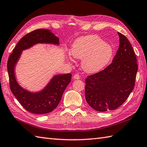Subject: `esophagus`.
Here are the masks:
<instances>
[{
    "mask_svg": "<svg viewBox=\"0 0 147 147\" xmlns=\"http://www.w3.org/2000/svg\"><path fill=\"white\" fill-rule=\"evenodd\" d=\"M74 79H80V76H79V75L78 74H76V75H74Z\"/></svg>",
    "mask_w": 147,
    "mask_h": 147,
    "instance_id": "34e87169",
    "label": "esophagus"
}]
</instances>
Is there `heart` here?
I'll list each match as a JSON object with an SVG mask.
<instances>
[{"instance_id":"heart-1","label":"heart","mask_w":147,"mask_h":147,"mask_svg":"<svg viewBox=\"0 0 147 147\" xmlns=\"http://www.w3.org/2000/svg\"><path fill=\"white\" fill-rule=\"evenodd\" d=\"M113 49L97 35H88L77 38L70 50L72 57L82 61L83 69L88 73L101 70L111 59Z\"/></svg>"}]
</instances>
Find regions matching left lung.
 Segmentation results:
<instances>
[{"label":"left lung","instance_id":"obj_1","mask_svg":"<svg viewBox=\"0 0 147 147\" xmlns=\"http://www.w3.org/2000/svg\"><path fill=\"white\" fill-rule=\"evenodd\" d=\"M118 34L119 45L113 62L86 79V101L97 111L117 109L134 89L138 70L136 55L127 38L119 32Z\"/></svg>","mask_w":147,"mask_h":147}]
</instances>
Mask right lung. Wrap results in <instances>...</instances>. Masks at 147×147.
Returning <instances> with one entry per match:
<instances>
[{"mask_svg":"<svg viewBox=\"0 0 147 147\" xmlns=\"http://www.w3.org/2000/svg\"><path fill=\"white\" fill-rule=\"evenodd\" d=\"M37 43L59 44V39L48 29H39L22 37L10 55L7 61L9 86L11 92L21 106L31 113L42 115L53 111L59 104L64 90L71 81V74L54 76L44 89L32 93L24 89L18 84L14 75V67L22 51Z\"/></svg>","mask_w":147,"mask_h":147,"instance_id":"add662e5","label":"right lung"}]
</instances>
